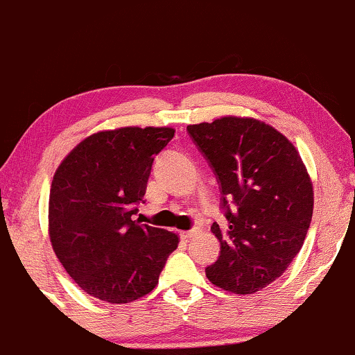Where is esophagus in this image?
I'll return each instance as SVG.
<instances>
[{
	"label": "esophagus",
	"mask_w": 355,
	"mask_h": 355,
	"mask_svg": "<svg viewBox=\"0 0 355 355\" xmlns=\"http://www.w3.org/2000/svg\"><path fill=\"white\" fill-rule=\"evenodd\" d=\"M198 232H199L198 227H194V229H191L187 232H181V239L182 240H191L192 237H196V235H198Z\"/></svg>",
	"instance_id": "esophagus-1"
}]
</instances>
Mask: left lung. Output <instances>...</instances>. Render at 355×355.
I'll list each match as a JSON object with an SVG mask.
<instances>
[{"label": "left lung", "mask_w": 355, "mask_h": 355, "mask_svg": "<svg viewBox=\"0 0 355 355\" xmlns=\"http://www.w3.org/2000/svg\"><path fill=\"white\" fill-rule=\"evenodd\" d=\"M187 133L216 174L227 218V229L212 224L220 255L205 275L250 295L282 277L303 247L313 184L296 148L263 121L224 116L189 125Z\"/></svg>", "instance_id": "obj_1"}]
</instances>
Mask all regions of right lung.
<instances>
[{
  "instance_id": "add662e5",
  "label": "right lung",
  "mask_w": 355,
  "mask_h": 355,
  "mask_svg": "<svg viewBox=\"0 0 355 355\" xmlns=\"http://www.w3.org/2000/svg\"><path fill=\"white\" fill-rule=\"evenodd\" d=\"M173 128L126 126L85 138L55 171L49 198L52 248L94 298L130 303L156 286L178 235L133 220L155 157Z\"/></svg>"
}]
</instances>
